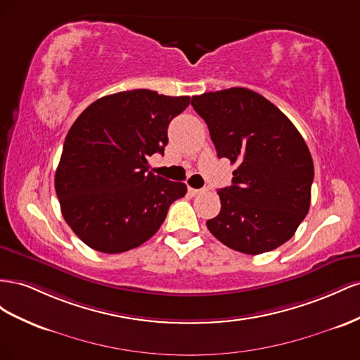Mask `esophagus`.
I'll return each instance as SVG.
<instances>
[{
	"label": "esophagus",
	"instance_id": "34e87169",
	"mask_svg": "<svg viewBox=\"0 0 360 360\" xmlns=\"http://www.w3.org/2000/svg\"><path fill=\"white\" fill-rule=\"evenodd\" d=\"M208 191V188H188V193L191 194V196H198V194H203V193H207Z\"/></svg>",
	"mask_w": 360,
	"mask_h": 360
}]
</instances>
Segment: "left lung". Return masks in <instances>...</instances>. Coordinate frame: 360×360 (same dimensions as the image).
I'll return each mask as SVG.
<instances>
[{
    "mask_svg": "<svg viewBox=\"0 0 360 360\" xmlns=\"http://www.w3.org/2000/svg\"><path fill=\"white\" fill-rule=\"evenodd\" d=\"M219 158L237 164L220 188L221 210L207 221L229 249L259 255L295 233L311 205L314 161L300 132L269 99L244 87L193 96Z\"/></svg>",
    "mask_w": 360,
    "mask_h": 360,
    "instance_id": "8db88e82",
    "label": "left lung"
}]
</instances>
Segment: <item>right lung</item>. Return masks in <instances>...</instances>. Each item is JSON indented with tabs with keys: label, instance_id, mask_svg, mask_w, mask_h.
Returning a JSON list of instances; mask_svg holds the SVG:
<instances>
[{
	"label": "right lung",
	"instance_id": "right-lung-1",
	"mask_svg": "<svg viewBox=\"0 0 360 360\" xmlns=\"http://www.w3.org/2000/svg\"><path fill=\"white\" fill-rule=\"evenodd\" d=\"M190 96L148 89L119 91L90 104L70 127L56 193L61 214L89 248L122 253L160 229L187 186L149 170L148 157L164 153L167 128Z\"/></svg>",
	"mask_w": 360,
	"mask_h": 360
}]
</instances>
